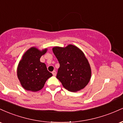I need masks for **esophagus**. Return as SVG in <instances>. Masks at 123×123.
Wrapping results in <instances>:
<instances>
[{
    "label": "esophagus",
    "instance_id": "34e87169",
    "mask_svg": "<svg viewBox=\"0 0 123 123\" xmlns=\"http://www.w3.org/2000/svg\"><path fill=\"white\" fill-rule=\"evenodd\" d=\"M52 73H53V76H56V71H55V70H54L53 72H52Z\"/></svg>",
    "mask_w": 123,
    "mask_h": 123
}]
</instances>
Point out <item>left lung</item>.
<instances>
[{"label": "left lung", "instance_id": "left-lung-1", "mask_svg": "<svg viewBox=\"0 0 123 123\" xmlns=\"http://www.w3.org/2000/svg\"><path fill=\"white\" fill-rule=\"evenodd\" d=\"M53 51L60 65L57 78L63 87L71 92L84 88L91 76V68L84 53L72 44L66 47H55Z\"/></svg>", "mask_w": 123, "mask_h": 123}]
</instances>
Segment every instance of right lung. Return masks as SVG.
<instances>
[{
  "label": "right lung",
  "instance_id": "obj_1",
  "mask_svg": "<svg viewBox=\"0 0 123 123\" xmlns=\"http://www.w3.org/2000/svg\"><path fill=\"white\" fill-rule=\"evenodd\" d=\"M47 49L40 51L32 47L24 54L17 68V76L23 88L33 92L39 91L44 86L47 80L53 76L47 70L44 63L40 58Z\"/></svg>",
  "mask_w": 123,
  "mask_h": 123
}]
</instances>
